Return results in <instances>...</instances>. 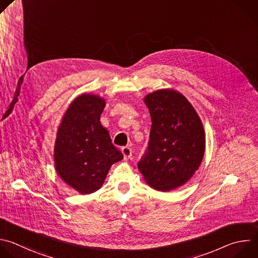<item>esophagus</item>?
<instances>
[{"label": "esophagus", "instance_id": "obj_1", "mask_svg": "<svg viewBox=\"0 0 258 258\" xmlns=\"http://www.w3.org/2000/svg\"><path fill=\"white\" fill-rule=\"evenodd\" d=\"M121 153L123 155V158L124 160H127L131 158L132 156V149L130 147H122L121 148Z\"/></svg>", "mask_w": 258, "mask_h": 258}]
</instances>
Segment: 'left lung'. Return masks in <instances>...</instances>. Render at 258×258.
Masks as SVG:
<instances>
[{
	"mask_svg": "<svg viewBox=\"0 0 258 258\" xmlns=\"http://www.w3.org/2000/svg\"><path fill=\"white\" fill-rule=\"evenodd\" d=\"M152 119L148 151L138 164L145 181L159 191L184 185L195 175L206 150L203 122L184 95L160 89L144 97Z\"/></svg>",
	"mask_w": 258,
	"mask_h": 258,
	"instance_id": "left-lung-1",
	"label": "left lung"
}]
</instances>
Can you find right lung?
I'll return each mask as SVG.
<instances>
[{"instance_id": "add662e5", "label": "right lung", "mask_w": 258, "mask_h": 258, "mask_svg": "<svg viewBox=\"0 0 258 258\" xmlns=\"http://www.w3.org/2000/svg\"><path fill=\"white\" fill-rule=\"evenodd\" d=\"M105 104V99L98 95H79L68 107L56 132L55 171L81 195L98 190L112 164L123 159L100 122Z\"/></svg>"}]
</instances>
